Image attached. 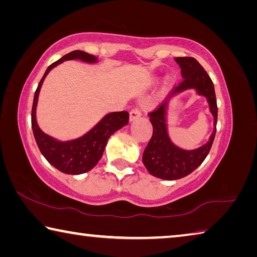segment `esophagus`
<instances>
[{
    "instance_id": "34e87169",
    "label": "esophagus",
    "mask_w": 257,
    "mask_h": 257,
    "mask_svg": "<svg viewBox=\"0 0 257 257\" xmlns=\"http://www.w3.org/2000/svg\"><path fill=\"white\" fill-rule=\"evenodd\" d=\"M141 115H142V109L141 108H134L132 111H130V114H129L130 121H134V120L138 119Z\"/></svg>"
}]
</instances>
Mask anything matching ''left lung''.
<instances>
[{
  "mask_svg": "<svg viewBox=\"0 0 257 257\" xmlns=\"http://www.w3.org/2000/svg\"><path fill=\"white\" fill-rule=\"evenodd\" d=\"M175 60L180 65L183 80L179 85L173 87L171 95L188 88H195L200 95L206 96L210 111L214 118V129L210 141L202 147L195 151H183L176 147L167 135L165 121L167 101L164 100L155 110L149 112V120L153 124V135L144 151L143 163L153 176L163 180L182 179L201 165L211 149L217 130L218 108L211 78L195 58L176 57Z\"/></svg>",
  "mask_w": 257,
  "mask_h": 257,
  "instance_id": "left-lung-1",
  "label": "left lung"
}]
</instances>
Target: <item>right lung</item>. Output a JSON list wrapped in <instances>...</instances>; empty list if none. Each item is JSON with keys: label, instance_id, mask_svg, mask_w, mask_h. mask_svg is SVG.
<instances>
[{"label": "right lung", "instance_id": "1", "mask_svg": "<svg viewBox=\"0 0 257 257\" xmlns=\"http://www.w3.org/2000/svg\"><path fill=\"white\" fill-rule=\"evenodd\" d=\"M68 59H81L83 62L87 63L96 62V58L93 55L82 50H74L63 56L57 62L51 64L41 78L35 92L34 104H32L31 110V125L36 143L46 160L65 174L77 175L86 173L97 164V162L103 155L105 145L111 135L129 122V113L127 111H119V112L106 114L86 135L71 142H57L44 132H41L36 121V106L41 84H43L46 75L51 68Z\"/></svg>", "mask_w": 257, "mask_h": 257}]
</instances>
